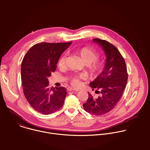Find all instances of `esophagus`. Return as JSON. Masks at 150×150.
Returning <instances> with one entry per match:
<instances>
[{
  "instance_id": "esophagus-1",
  "label": "esophagus",
  "mask_w": 150,
  "mask_h": 150,
  "mask_svg": "<svg viewBox=\"0 0 150 150\" xmlns=\"http://www.w3.org/2000/svg\"><path fill=\"white\" fill-rule=\"evenodd\" d=\"M68 90L69 91H72V92H74V93H75V92H77L78 90H75V89H74V88H71V87H69V88H68Z\"/></svg>"
}]
</instances>
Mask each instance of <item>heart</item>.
Masks as SVG:
<instances>
[{"label": "heart", "mask_w": 150, "mask_h": 150, "mask_svg": "<svg viewBox=\"0 0 150 150\" xmlns=\"http://www.w3.org/2000/svg\"><path fill=\"white\" fill-rule=\"evenodd\" d=\"M75 53L81 58L85 65H87V72L91 76H97L104 69V62L102 60L97 59L99 57V54L93 49L85 47L76 50ZM66 59V55L62 54L58 60V66L60 68L65 66ZM81 78V76H72L70 79L71 83L73 86L77 87L80 84V79Z\"/></svg>", "instance_id": "1"}]
</instances>
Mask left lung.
Returning a JSON list of instances; mask_svg holds the SVG:
<instances>
[{
	"mask_svg": "<svg viewBox=\"0 0 150 150\" xmlns=\"http://www.w3.org/2000/svg\"><path fill=\"white\" fill-rule=\"evenodd\" d=\"M93 41L102 47L106 55L104 69L90 83L93 90H97L96 93L101 96L94 98L88 94L83 108L89 113L101 116L113 110L120 100L126 85L127 72L124 58L114 45L100 38H94Z\"/></svg>",
	"mask_w": 150,
	"mask_h": 150,
	"instance_id": "left-lung-1",
	"label": "left lung"
}]
</instances>
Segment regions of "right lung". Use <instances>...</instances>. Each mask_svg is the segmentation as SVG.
<instances>
[{"label": "right lung", "instance_id": "1", "mask_svg": "<svg viewBox=\"0 0 150 150\" xmlns=\"http://www.w3.org/2000/svg\"><path fill=\"white\" fill-rule=\"evenodd\" d=\"M72 43L45 42L32 46L21 64L23 93L32 108L43 115L58 110L67 97L65 87L49 88L48 78L54 72L62 53Z\"/></svg>", "mask_w": 150, "mask_h": 150}]
</instances>
